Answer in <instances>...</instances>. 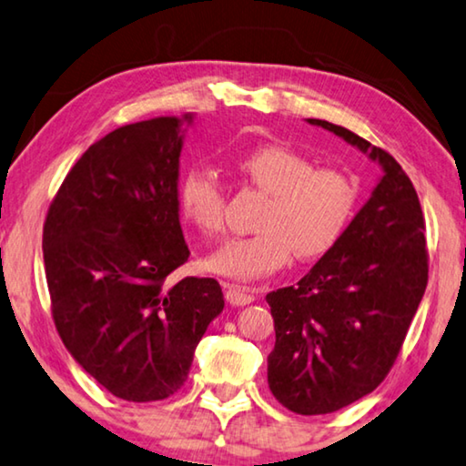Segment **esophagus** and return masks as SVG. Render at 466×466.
I'll return each instance as SVG.
<instances>
[{"instance_id": "1", "label": "esophagus", "mask_w": 466, "mask_h": 466, "mask_svg": "<svg viewBox=\"0 0 466 466\" xmlns=\"http://www.w3.org/2000/svg\"><path fill=\"white\" fill-rule=\"evenodd\" d=\"M256 299V291L241 285H227V302L231 306H246Z\"/></svg>"}]
</instances>
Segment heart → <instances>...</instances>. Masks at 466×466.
I'll list each match as a JSON object with an SVG mask.
<instances>
[{
  "instance_id": "obj_1",
  "label": "heart",
  "mask_w": 466,
  "mask_h": 466,
  "mask_svg": "<svg viewBox=\"0 0 466 466\" xmlns=\"http://www.w3.org/2000/svg\"><path fill=\"white\" fill-rule=\"evenodd\" d=\"M239 173L267 193L268 202L252 238L227 241L208 258L214 273L249 281L299 260L325 256L346 231L356 189L346 175L319 168L298 149L264 146L238 162ZM181 208L204 235L225 231V191L210 170H191L181 183Z\"/></svg>"
}]
</instances>
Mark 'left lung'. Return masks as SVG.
<instances>
[{"mask_svg": "<svg viewBox=\"0 0 466 466\" xmlns=\"http://www.w3.org/2000/svg\"><path fill=\"white\" fill-rule=\"evenodd\" d=\"M323 127L381 167L339 241L296 285L270 291L268 388L298 414H327L373 391L402 348L427 288L425 218L402 167L348 128Z\"/></svg>", "mask_w": 466, "mask_h": 466, "instance_id": "1", "label": "left lung"}]
</instances>
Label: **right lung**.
Returning a JSON list of instances; mask_svg holds the SVG:
<instances>
[{"label": "right lung", "instance_id": "right-lung-1", "mask_svg": "<svg viewBox=\"0 0 466 466\" xmlns=\"http://www.w3.org/2000/svg\"><path fill=\"white\" fill-rule=\"evenodd\" d=\"M193 118L141 120L93 143L43 227L64 346L128 402L181 390L199 339L225 308L217 279H170L189 258L178 223V158Z\"/></svg>", "mask_w": 466, "mask_h": 466}]
</instances>
